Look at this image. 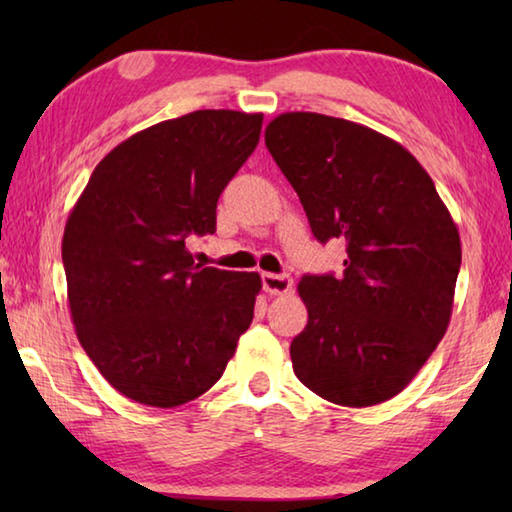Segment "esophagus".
<instances>
[{"instance_id":"esophagus-1","label":"esophagus","mask_w":512,"mask_h":512,"mask_svg":"<svg viewBox=\"0 0 512 512\" xmlns=\"http://www.w3.org/2000/svg\"><path fill=\"white\" fill-rule=\"evenodd\" d=\"M262 284H264V291L271 293V296H284V293H289L293 287V280L287 275H277V273H262Z\"/></svg>"}]
</instances>
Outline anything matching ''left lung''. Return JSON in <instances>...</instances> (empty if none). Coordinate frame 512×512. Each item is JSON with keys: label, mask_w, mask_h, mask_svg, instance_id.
Instances as JSON below:
<instances>
[{"label": "left lung", "mask_w": 512, "mask_h": 512, "mask_svg": "<svg viewBox=\"0 0 512 512\" xmlns=\"http://www.w3.org/2000/svg\"><path fill=\"white\" fill-rule=\"evenodd\" d=\"M266 149L296 189L314 237L345 239L343 277L305 275L296 377L341 406L402 393L452 318L461 237L429 173L391 137L348 119L284 112Z\"/></svg>", "instance_id": "obj_1"}]
</instances>
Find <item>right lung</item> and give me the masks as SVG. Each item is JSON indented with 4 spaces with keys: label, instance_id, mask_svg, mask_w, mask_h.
Masks as SVG:
<instances>
[{
    "label": "right lung",
    "instance_id": "right-lung-1",
    "mask_svg": "<svg viewBox=\"0 0 512 512\" xmlns=\"http://www.w3.org/2000/svg\"><path fill=\"white\" fill-rule=\"evenodd\" d=\"M262 112L196 110L115 146L63 235L76 336L108 384L171 409L219 381L253 323L262 280L194 264L189 235H214L216 203L255 151Z\"/></svg>",
    "mask_w": 512,
    "mask_h": 512
}]
</instances>
